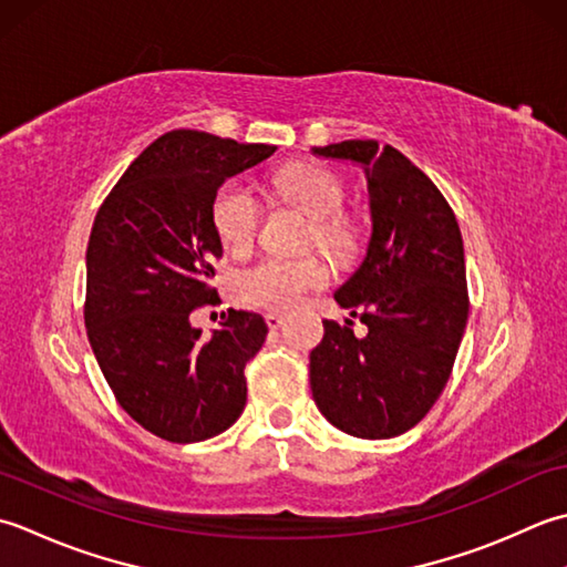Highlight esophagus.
I'll return each mask as SVG.
<instances>
[{
    "label": "esophagus",
    "mask_w": 567,
    "mask_h": 567,
    "mask_svg": "<svg viewBox=\"0 0 567 567\" xmlns=\"http://www.w3.org/2000/svg\"><path fill=\"white\" fill-rule=\"evenodd\" d=\"M264 320H267V326H269L271 330H276V328H281V326H284V322H286V316L276 313V310H269V313L264 316Z\"/></svg>",
    "instance_id": "obj_1"
}]
</instances>
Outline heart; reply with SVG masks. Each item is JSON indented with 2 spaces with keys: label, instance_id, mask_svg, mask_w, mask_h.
Instances as JSON below:
<instances>
[{
  "label": "heart",
  "instance_id": "1",
  "mask_svg": "<svg viewBox=\"0 0 567 567\" xmlns=\"http://www.w3.org/2000/svg\"><path fill=\"white\" fill-rule=\"evenodd\" d=\"M279 188L288 200L313 217V239L320 249L334 257L350 251L354 235L340 217L344 207V186L332 171L318 166L288 168L279 176ZM213 227L223 247L241 254L251 247L259 229L261 207L257 193L239 178L225 181L213 200ZM328 267L316 257H281L269 254L237 274L241 300L257 308L286 310L298 306L310 291L326 286Z\"/></svg>",
  "mask_w": 567,
  "mask_h": 567
}]
</instances>
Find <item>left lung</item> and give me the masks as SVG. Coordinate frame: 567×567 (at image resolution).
Here are the masks:
<instances>
[{"instance_id":"8db88e82","label":"left lung","mask_w":567,"mask_h":567,"mask_svg":"<svg viewBox=\"0 0 567 567\" xmlns=\"http://www.w3.org/2000/svg\"><path fill=\"white\" fill-rule=\"evenodd\" d=\"M350 161L369 190L367 254L334 300L367 326L326 320L310 352V391L320 413L354 437L411 431L445 389L467 326L465 249L455 213L425 173L372 138L313 146Z\"/></svg>"}]
</instances>
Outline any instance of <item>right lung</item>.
<instances>
[{
	"label": "right lung",
	"mask_w": 567,
	"mask_h": 567,
	"mask_svg": "<svg viewBox=\"0 0 567 567\" xmlns=\"http://www.w3.org/2000/svg\"><path fill=\"white\" fill-rule=\"evenodd\" d=\"M274 152L207 132H168L132 161L92 225L90 348L120 406L164 441H207L245 411V364L267 340V322L229 310L203 340L190 313L217 296L215 193Z\"/></svg>",
	"instance_id": "right-lung-1"
}]
</instances>
